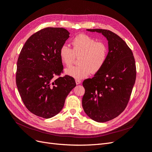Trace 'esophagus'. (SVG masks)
<instances>
[{
    "instance_id": "esophagus-1",
    "label": "esophagus",
    "mask_w": 152,
    "mask_h": 152,
    "mask_svg": "<svg viewBox=\"0 0 152 152\" xmlns=\"http://www.w3.org/2000/svg\"><path fill=\"white\" fill-rule=\"evenodd\" d=\"M81 80H76V85H80V84H81Z\"/></svg>"
}]
</instances>
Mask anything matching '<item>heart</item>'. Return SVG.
<instances>
[{
  "instance_id": "heart-1",
  "label": "heart",
  "mask_w": 152,
  "mask_h": 152,
  "mask_svg": "<svg viewBox=\"0 0 152 152\" xmlns=\"http://www.w3.org/2000/svg\"><path fill=\"white\" fill-rule=\"evenodd\" d=\"M72 48L64 44L59 50L62 62L71 66L76 57H79L78 66H71L65 70L66 74L75 79H83L91 72L95 74L100 71L108 56V47L104 42H96L91 37L81 34L73 39Z\"/></svg>"
}]
</instances>
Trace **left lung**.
I'll return each instance as SVG.
<instances>
[{"mask_svg": "<svg viewBox=\"0 0 152 152\" xmlns=\"http://www.w3.org/2000/svg\"><path fill=\"white\" fill-rule=\"evenodd\" d=\"M86 30L102 33L108 40L105 64L94 77L83 83L85 112L94 121L104 122L120 115L128 105L136 77L135 61L130 48L115 33L102 29Z\"/></svg>", "mask_w": 152, "mask_h": 152, "instance_id": "8db88e82", "label": "left lung"}]
</instances>
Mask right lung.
Returning <instances> with one entry per match:
<instances>
[{
	"label": "right lung",
	"instance_id": "1",
	"mask_svg": "<svg viewBox=\"0 0 152 152\" xmlns=\"http://www.w3.org/2000/svg\"><path fill=\"white\" fill-rule=\"evenodd\" d=\"M69 37L63 28H45L34 33L24 43L17 62L16 81L24 105L37 116L48 119L59 113L74 78L58 77L63 71L61 47Z\"/></svg>",
	"mask_w": 152,
	"mask_h": 152
}]
</instances>
